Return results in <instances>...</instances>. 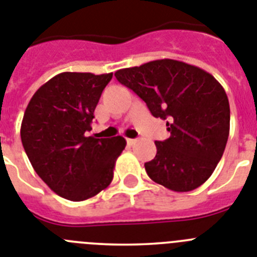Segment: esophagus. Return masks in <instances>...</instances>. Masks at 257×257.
Listing matches in <instances>:
<instances>
[{
    "instance_id": "1",
    "label": "esophagus",
    "mask_w": 257,
    "mask_h": 257,
    "mask_svg": "<svg viewBox=\"0 0 257 257\" xmlns=\"http://www.w3.org/2000/svg\"><path fill=\"white\" fill-rule=\"evenodd\" d=\"M136 142H137V140H133V138H126V144H128V146H133Z\"/></svg>"
}]
</instances>
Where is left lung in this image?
Returning <instances> with one entry per match:
<instances>
[{
  "label": "left lung",
  "instance_id": "1",
  "mask_svg": "<svg viewBox=\"0 0 257 257\" xmlns=\"http://www.w3.org/2000/svg\"><path fill=\"white\" fill-rule=\"evenodd\" d=\"M115 76L146 102L153 116L167 120L171 136L155 142V158L145 163L149 177L178 193L204 184L221 159L230 129L221 84L199 67L175 59L122 68Z\"/></svg>",
  "mask_w": 257,
  "mask_h": 257
}]
</instances>
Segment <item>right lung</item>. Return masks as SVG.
Listing matches in <instances>:
<instances>
[{
  "label": "right lung",
  "instance_id": "add662e5",
  "mask_svg": "<svg viewBox=\"0 0 257 257\" xmlns=\"http://www.w3.org/2000/svg\"><path fill=\"white\" fill-rule=\"evenodd\" d=\"M112 73L62 72L40 86L27 106L21 138L36 173L62 198L81 202L111 184L121 136L86 137Z\"/></svg>",
  "mask_w": 257,
  "mask_h": 257
}]
</instances>
